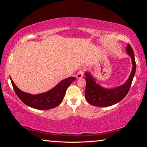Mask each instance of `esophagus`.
<instances>
[{"mask_svg": "<svg viewBox=\"0 0 147 147\" xmlns=\"http://www.w3.org/2000/svg\"><path fill=\"white\" fill-rule=\"evenodd\" d=\"M83 76H84V71L80 70L78 73L76 74V78H82Z\"/></svg>", "mask_w": 147, "mask_h": 147, "instance_id": "obj_1", "label": "esophagus"}]
</instances>
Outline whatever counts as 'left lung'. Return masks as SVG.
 Returning a JSON list of instances; mask_svg holds the SVG:
<instances>
[{
	"label": "left lung",
	"instance_id": "1",
	"mask_svg": "<svg viewBox=\"0 0 147 147\" xmlns=\"http://www.w3.org/2000/svg\"><path fill=\"white\" fill-rule=\"evenodd\" d=\"M127 54L130 56L132 69L128 79L123 85L112 89H106L96 83V80L89 72L85 73L86 88L85 96L87 101L91 105L98 107H106L114 105L123 100L128 93L136 70V63L133 49L128 44L126 48Z\"/></svg>",
	"mask_w": 147,
	"mask_h": 147
}]
</instances>
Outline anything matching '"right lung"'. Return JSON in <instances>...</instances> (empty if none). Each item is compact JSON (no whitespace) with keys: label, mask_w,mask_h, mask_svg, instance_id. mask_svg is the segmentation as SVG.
Returning a JSON list of instances; mask_svg holds the SVG:
<instances>
[{"label":"right lung","mask_w":147,"mask_h":147,"mask_svg":"<svg viewBox=\"0 0 147 147\" xmlns=\"http://www.w3.org/2000/svg\"><path fill=\"white\" fill-rule=\"evenodd\" d=\"M10 80L15 92L23 103L32 108L47 110L56 108L61 104L67 89L76 78L74 77H69L64 79L51 90L38 94L22 91L14 84L11 77Z\"/></svg>","instance_id":"obj_1"}]
</instances>
